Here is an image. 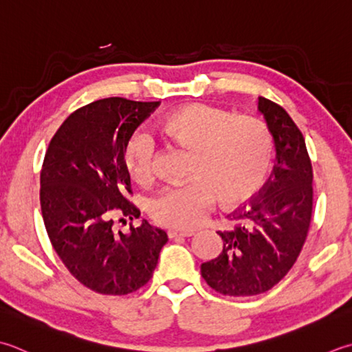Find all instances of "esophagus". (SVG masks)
<instances>
[{"label":"esophagus","instance_id":"1","mask_svg":"<svg viewBox=\"0 0 352 352\" xmlns=\"http://www.w3.org/2000/svg\"><path fill=\"white\" fill-rule=\"evenodd\" d=\"M194 235L192 232H180V230H169L168 232V238L172 239V238H189Z\"/></svg>","mask_w":352,"mask_h":352}]
</instances>
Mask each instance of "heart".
Instances as JSON below:
<instances>
[{"label": "heart", "instance_id": "1", "mask_svg": "<svg viewBox=\"0 0 352 352\" xmlns=\"http://www.w3.org/2000/svg\"><path fill=\"white\" fill-rule=\"evenodd\" d=\"M164 137L190 151L189 177L194 180L168 188L149 204L158 224L190 230L203 221L215 197L224 208H238L263 189L273 163V137L256 116L190 103L164 117ZM155 143L134 133L125 148V166L139 184L154 180Z\"/></svg>", "mask_w": 352, "mask_h": 352}]
</instances>
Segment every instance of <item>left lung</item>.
Listing matches in <instances>:
<instances>
[{
	"mask_svg": "<svg viewBox=\"0 0 352 352\" xmlns=\"http://www.w3.org/2000/svg\"><path fill=\"white\" fill-rule=\"evenodd\" d=\"M270 128L276 164L259 198L232 213L233 227L218 232L219 256L201 264V276L224 296L265 293L285 276L305 243L313 212V168L304 135L284 108L258 98Z\"/></svg>",
	"mask_w": 352,
	"mask_h": 352,
	"instance_id": "left-lung-1",
	"label": "left lung"
}]
</instances>
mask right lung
I'll return each mask as SVG.
<instances>
[{"label": "right lung", "mask_w": 352, "mask_h": 352, "mask_svg": "<svg viewBox=\"0 0 352 352\" xmlns=\"http://www.w3.org/2000/svg\"><path fill=\"white\" fill-rule=\"evenodd\" d=\"M160 102L108 98L67 117L52 139L41 170V210L54 252L82 285L122 296L153 278L166 232L142 219L125 198L131 178L125 148L137 126Z\"/></svg>", "instance_id": "right-lung-1"}]
</instances>
